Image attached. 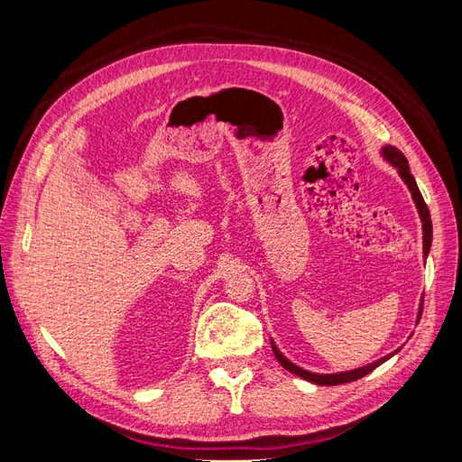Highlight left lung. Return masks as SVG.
Returning <instances> with one entry per match:
<instances>
[{
  "mask_svg": "<svg viewBox=\"0 0 462 462\" xmlns=\"http://www.w3.org/2000/svg\"><path fill=\"white\" fill-rule=\"evenodd\" d=\"M382 156H383L391 165L397 167V171H399L401 179L404 180V183H407V187H409V190H411V194H412V200H414V204H416V208H418V214H420V219H422V231H424L422 243H424V258H426L428 253H430V246H431V217H430V209H428V206H426V202H424V199H422L420 190H418V185H416V180H414V177H412V173H411V167H409L407 158H404V153H402L401 150H397L395 146H383V148H382ZM420 316H422V304H420V310H418V321H420ZM272 348H273L275 358L279 360V365H282L285 370H289L291 374H295V375L302 377V380L312 382V383H316V385H339V383H348V382L360 380L362 375L370 374L372 370H375L377 366L383 365V362H385L387 358H391V356H393V355L397 353V351L391 353V355H387V356H383V358H380V360L370 362V365L362 366V368H355V370H351V372L314 374V372H309V370H302V368L297 366V365H292V362H291L289 358H285L283 353L279 351V348L275 346L273 341H272Z\"/></svg>",
  "mask_w": 462,
  "mask_h": 462,
  "instance_id": "1",
  "label": "left lung"
}]
</instances>
